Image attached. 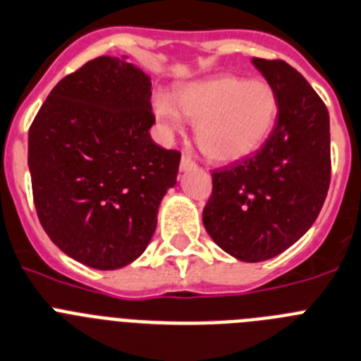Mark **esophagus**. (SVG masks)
<instances>
[{"instance_id":"34e87169","label":"esophagus","mask_w":361,"mask_h":361,"mask_svg":"<svg viewBox=\"0 0 361 361\" xmlns=\"http://www.w3.org/2000/svg\"><path fill=\"white\" fill-rule=\"evenodd\" d=\"M192 169H196V163H194L189 156H183L180 161V171L187 172V171H192Z\"/></svg>"}]
</instances>
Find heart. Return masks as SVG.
<instances>
[{
	"label": "heart",
	"mask_w": 361,
	"mask_h": 361,
	"mask_svg": "<svg viewBox=\"0 0 361 361\" xmlns=\"http://www.w3.org/2000/svg\"><path fill=\"white\" fill-rule=\"evenodd\" d=\"M278 96L265 81L221 74L178 87L174 99L154 98V114L167 134L178 133L183 114L194 121V137L211 161L243 159L267 142L278 120Z\"/></svg>",
	"instance_id": "b5f03b06"
}]
</instances>
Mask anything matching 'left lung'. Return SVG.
I'll return each mask as SVG.
<instances>
[{
	"label": "left lung",
	"mask_w": 361,
	"mask_h": 361,
	"mask_svg": "<svg viewBox=\"0 0 361 361\" xmlns=\"http://www.w3.org/2000/svg\"><path fill=\"white\" fill-rule=\"evenodd\" d=\"M278 96V120L255 156L212 172L203 209L209 236L240 262L274 258L318 218L331 183L329 112L305 78L281 59L252 58Z\"/></svg>",
	"instance_id": "1"
}]
</instances>
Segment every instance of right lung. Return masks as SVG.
Here are the masks:
<instances>
[{
  "label": "right lung",
  "mask_w": 361,
  "mask_h": 361,
  "mask_svg": "<svg viewBox=\"0 0 361 361\" xmlns=\"http://www.w3.org/2000/svg\"><path fill=\"white\" fill-rule=\"evenodd\" d=\"M150 78L99 56L50 90L29 130L34 205L65 255L114 271L143 255L181 154L152 142Z\"/></svg>",
  "instance_id": "add662e5"
}]
</instances>
